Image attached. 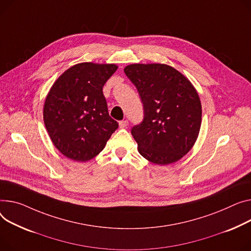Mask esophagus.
I'll return each instance as SVG.
<instances>
[{
    "instance_id": "34e87169",
    "label": "esophagus",
    "mask_w": 251,
    "mask_h": 251,
    "mask_svg": "<svg viewBox=\"0 0 251 251\" xmlns=\"http://www.w3.org/2000/svg\"><path fill=\"white\" fill-rule=\"evenodd\" d=\"M127 125H128V121H127V120H122V121L119 122L120 128H126Z\"/></svg>"
}]
</instances>
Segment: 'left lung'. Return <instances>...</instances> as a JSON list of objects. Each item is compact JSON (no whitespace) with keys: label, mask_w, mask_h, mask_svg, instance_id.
<instances>
[{"label":"left lung","mask_w":251,"mask_h":251,"mask_svg":"<svg viewBox=\"0 0 251 251\" xmlns=\"http://www.w3.org/2000/svg\"><path fill=\"white\" fill-rule=\"evenodd\" d=\"M138 91L144 117L133 126L139 153L165 165L179 160L194 146L202 122V105L191 81L161 63H134L124 69Z\"/></svg>","instance_id":"obj_1"}]
</instances>
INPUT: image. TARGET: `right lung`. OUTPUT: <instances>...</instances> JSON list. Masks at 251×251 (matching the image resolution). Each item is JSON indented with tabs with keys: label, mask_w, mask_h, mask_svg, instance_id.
<instances>
[{
	"label": "right lung",
	"mask_w": 251,
	"mask_h": 251,
	"mask_svg": "<svg viewBox=\"0 0 251 251\" xmlns=\"http://www.w3.org/2000/svg\"><path fill=\"white\" fill-rule=\"evenodd\" d=\"M117 69L116 64L78 63L66 70L50 89L43 120L50 139L64 156L75 161L94 158L118 128L103 94Z\"/></svg>",
	"instance_id": "add662e5"
}]
</instances>
